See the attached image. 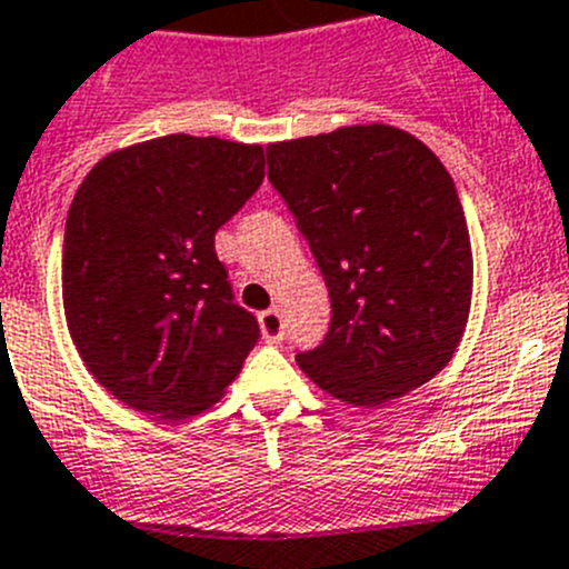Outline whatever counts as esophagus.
Masks as SVG:
<instances>
[{
	"label": "esophagus",
	"mask_w": 569,
	"mask_h": 569,
	"mask_svg": "<svg viewBox=\"0 0 569 569\" xmlns=\"http://www.w3.org/2000/svg\"><path fill=\"white\" fill-rule=\"evenodd\" d=\"M283 315H280L278 309H269L260 315V331H263V340L266 342H280L283 340Z\"/></svg>",
	"instance_id": "1"
}]
</instances>
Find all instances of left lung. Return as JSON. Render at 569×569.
I'll list each match as a JSON object with an SVG mask.
<instances>
[{
	"mask_svg": "<svg viewBox=\"0 0 569 569\" xmlns=\"http://www.w3.org/2000/svg\"><path fill=\"white\" fill-rule=\"evenodd\" d=\"M266 156L331 297L329 331L297 366L362 408L433 380L473 291L468 221L442 161L388 124L280 141Z\"/></svg>",
	"mask_w": 569,
	"mask_h": 569,
	"instance_id": "8db88e82",
	"label": "left lung"
}]
</instances>
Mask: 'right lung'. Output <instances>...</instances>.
Masks as SVG:
<instances>
[{
    "mask_svg": "<svg viewBox=\"0 0 569 569\" xmlns=\"http://www.w3.org/2000/svg\"><path fill=\"white\" fill-rule=\"evenodd\" d=\"M260 183L263 147L183 132L110 152L81 181L64 223V317L87 371L136 411H207L258 342L214 232Z\"/></svg>",
    "mask_w": 569,
    "mask_h": 569,
    "instance_id": "add662e5",
    "label": "right lung"
}]
</instances>
